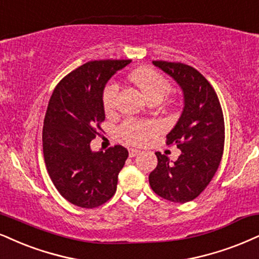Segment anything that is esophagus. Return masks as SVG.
Wrapping results in <instances>:
<instances>
[{
    "instance_id": "34e87169",
    "label": "esophagus",
    "mask_w": 259,
    "mask_h": 259,
    "mask_svg": "<svg viewBox=\"0 0 259 259\" xmlns=\"http://www.w3.org/2000/svg\"><path fill=\"white\" fill-rule=\"evenodd\" d=\"M128 154H130V157H135V156L140 154V150H137V149H128Z\"/></svg>"
}]
</instances>
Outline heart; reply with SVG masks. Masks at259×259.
<instances>
[{"instance_id": "heart-1", "label": "heart", "mask_w": 259, "mask_h": 259, "mask_svg": "<svg viewBox=\"0 0 259 259\" xmlns=\"http://www.w3.org/2000/svg\"><path fill=\"white\" fill-rule=\"evenodd\" d=\"M131 80L138 86L150 102H161L164 96L170 91L171 86L161 73L149 67L136 69L131 73ZM119 85L110 81L105 85L103 90V108L105 111H111L116 105V98L119 95ZM155 124L148 121H126L121 126V136L124 140L132 144H142L155 131Z\"/></svg>"}]
</instances>
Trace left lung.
<instances>
[{
	"mask_svg": "<svg viewBox=\"0 0 259 259\" xmlns=\"http://www.w3.org/2000/svg\"><path fill=\"white\" fill-rule=\"evenodd\" d=\"M170 75L184 94V109L167 144L181 154L177 161L156 152L158 163L149 175L152 191L174 203L193 200L205 190L221 162L225 121L219 97L210 82L193 67L180 62L152 61Z\"/></svg>",
	"mask_w": 259,
	"mask_h": 259,
	"instance_id": "left-lung-1",
	"label": "left lung"
}]
</instances>
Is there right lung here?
Masks as SVG:
<instances>
[{
  "mask_svg": "<svg viewBox=\"0 0 259 259\" xmlns=\"http://www.w3.org/2000/svg\"><path fill=\"white\" fill-rule=\"evenodd\" d=\"M130 62H86L67 74L50 97L43 126L44 161L57 191L76 206H100L116 192L128 151L121 145L92 151L90 143L105 119V84Z\"/></svg>",
  "mask_w": 259,
  "mask_h": 259,
  "instance_id": "right-lung-1",
  "label": "right lung"
}]
</instances>
